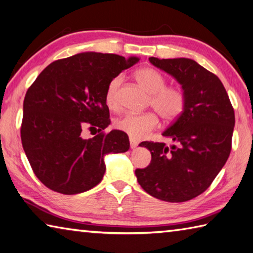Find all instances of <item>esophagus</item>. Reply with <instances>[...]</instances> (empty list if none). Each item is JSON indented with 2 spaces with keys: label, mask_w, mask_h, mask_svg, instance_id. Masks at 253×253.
<instances>
[{
  "label": "esophagus",
  "mask_w": 253,
  "mask_h": 253,
  "mask_svg": "<svg viewBox=\"0 0 253 253\" xmlns=\"http://www.w3.org/2000/svg\"><path fill=\"white\" fill-rule=\"evenodd\" d=\"M129 142H130V148H136L137 145H138V141L134 138H129Z\"/></svg>",
  "instance_id": "obj_1"
}]
</instances>
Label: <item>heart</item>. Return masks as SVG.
<instances>
[{
	"label": "heart",
	"mask_w": 253,
	"mask_h": 253,
	"mask_svg": "<svg viewBox=\"0 0 253 253\" xmlns=\"http://www.w3.org/2000/svg\"><path fill=\"white\" fill-rule=\"evenodd\" d=\"M137 82L150 94L149 106L154 107L166 123L176 121L186 108L185 91L178 86H166L165 76L153 67H142L135 73ZM123 76H116L108 83L105 91V103L111 111L119 108V88ZM158 125L155 113H127L114 122L116 129L125 132L130 138L140 139Z\"/></svg>",
	"instance_id": "heart-1"
}]
</instances>
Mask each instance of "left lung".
<instances>
[{
    "label": "left lung",
    "instance_id": "8db88e82",
    "mask_svg": "<svg viewBox=\"0 0 253 253\" xmlns=\"http://www.w3.org/2000/svg\"><path fill=\"white\" fill-rule=\"evenodd\" d=\"M150 63L181 84L187 103L183 113L163 136L174 141H142L148 148V167L136 169L147 194L168 203H183L203 194L221 170L231 151L235 111L221 81L189 58L158 59Z\"/></svg>",
    "mask_w": 253,
    "mask_h": 253
}]
</instances>
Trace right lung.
<instances>
[{"label":"right lung","instance_id":"obj_1","mask_svg":"<svg viewBox=\"0 0 253 253\" xmlns=\"http://www.w3.org/2000/svg\"><path fill=\"white\" fill-rule=\"evenodd\" d=\"M139 61L116 54L81 53L57 59L26 91L21 139L35 176L48 189L81 194L102 181L104 156L125 153V132H105L111 119L105 91L114 77ZM84 127L97 130L84 140Z\"/></svg>","mask_w":253,"mask_h":253}]
</instances>
